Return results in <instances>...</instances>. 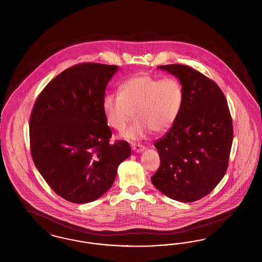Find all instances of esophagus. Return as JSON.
I'll return each instance as SVG.
<instances>
[{
    "label": "esophagus",
    "mask_w": 262,
    "mask_h": 262,
    "mask_svg": "<svg viewBox=\"0 0 262 262\" xmlns=\"http://www.w3.org/2000/svg\"><path fill=\"white\" fill-rule=\"evenodd\" d=\"M132 148H133V150H135L136 152H141V151L145 149V146H143L139 143H134V144H132Z\"/></svg>",
    "instance_id": "1"
}]
</instances>
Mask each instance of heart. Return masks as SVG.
<instances>
[{
    "mask_svg": "<svg viewBox=\"0 0 262 262\" xmlns=\"http://www.w3.org/2000/svg\"><path fill=\"white\" fill-rule=\"evenodd\" d=\"M184 100V88L177 78L162 79L144 74L126 78L119 88V94H106L102 109L107 124L118 132L125 129L136 113L137 121L123 136L138 140L151 130L161 134L171 128Z\"/></svg>",
    "mask_w": 262,
    "mask_h": 262,
    "instance_id": "1",
    "label": "heart"
}]
</instances>
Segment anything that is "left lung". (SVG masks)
I'll return each instance as SVG.
<instances>
[{
	"label": "left lung",
	"mask_w": 262,
	"mask_h": 262,
	"mask_svg": "<svg viewBox=\"0 0 262 262\" xmlns=\"http://www.w3.org/2000/svg\"><path fill=\"white\" fill-rule=\"evenodd\" d=\"M158 68L179 78L185 100L176 123L154 144L160 166L151 182L172 200L193 202L209 194L227 172L232 117L224 93L212 79L186 64Z\"/></svg>",
	"instance_id": "8db88e82"
}]
</instances>
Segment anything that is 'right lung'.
Returning a JSON list of instances; mask_svg holds the SVG:
<instances>
[{"label":"right lung","instance_id":"obj_1","mask_svg":"<svg viewBox=\"0 0 262 262\" xmlns=\"http://www.w3.org/2000/svg\"><path fill=\"white\" fill-rule=\"evenodd\" d=\"M118 66L78 63L42 90L29 121L33 162L49 187L63 200L88 203L110 187L121 163L129 157L124 140L110 143L102 101Z\"/></svg>","mask_w":262,"mask_h":262}]
</instances>
